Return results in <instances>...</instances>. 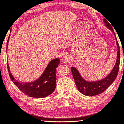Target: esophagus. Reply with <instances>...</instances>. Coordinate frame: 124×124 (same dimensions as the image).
<instances>
[{"label": "esophagus", "instance_id": "esophagus-1", "mask_svg": "<svg viewBox=\"0 0 124 124\" xmlns=\"http://www.w3.org/2000/svg\"><path fill=\"white\" fill-rule=\"evenodd\" d=\"M69 59H70V58L69 57H65L63 58V62H65V63H66V62H69Z\"/></svg>", "mask_w": 124, "mask_h": 124}]
</instances>
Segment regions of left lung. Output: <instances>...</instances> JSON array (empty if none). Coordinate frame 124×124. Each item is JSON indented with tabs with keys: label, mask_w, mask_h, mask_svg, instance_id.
Segmentation results:
<instances>
[{
	"label": "left lung",
	"mask_w": 124,
	"mask_h": 124,
	"mask_svg": "<svg viewBox=\"0 0 124 124\" xmlns=\"http://www.w3.org/2000/svg\"><path fill=\"white\" fill-rule=\"evenodd\" d=\"M104 21L105 23V25L109 29H110V30L113 31V32L115 33L113 28L112 26V24L110 25V23H109L106 19L104 20ZM116 44L117 45L118 50L116 65L114 66V68L113 69V70H112V72H110L109 75L105 78L98 82H87L82 78L81 76L79 74L78 71L77 69L72 67L71 68V70L76 85H77V87L78 89V90L82 93L87 96H95L99 95V94L103 93L104 91H105V90H107L111 85V84L113 83L114 80L116 79L118 70H119L120 60V47L117 39Z\"/></svg>",
	"instance_id": "1"
}]
</instances>
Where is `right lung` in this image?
I'll list each match as a JSON object with an SVG mask.
<instances>
[{
  "label": "right lung",
  "instance_id": "right-lung-1",
  "mask_svg": "<svg viewBox=\"0 0 124 124\" xmlns=\"http://www.w3.org/2000/svg\"><path fill=\"white\" fill-rule=\"evenodd\" d=\"M9 39V36L7 42V50ZM59 62V59H53L47 65L42 75L37 80L28 83H21L16 82V79L11 74L8 61L7 68L11 80L23 93L32 98H42L52 94L55 90L56 85L55 70Z\"/></svg>",
  "mask_w": 124,
  "mask_h": 124
}]
</instances>
